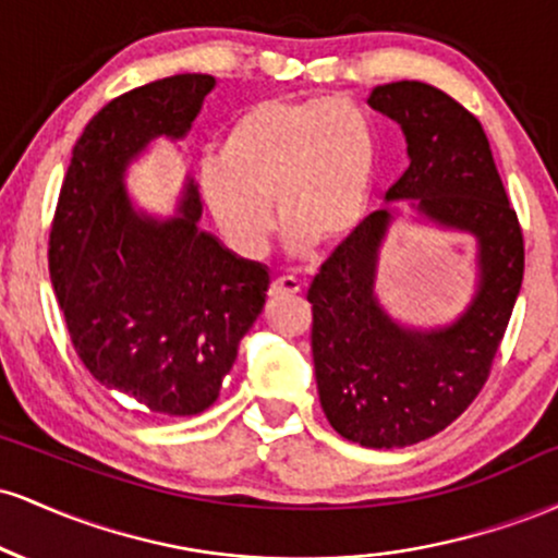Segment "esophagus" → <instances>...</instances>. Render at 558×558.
Returning <instances> with one entry per match:
<instances>
[{
	"instance_id": "34e87169",
	"label": "esophagus",
	"mask_w": 558,
	"mask_h": 558,
	"mask_svg": "<svg viewBox=\"0 0 558 558\" xmlns=\"http://www.w3.org/2000/svg\"><path fill=\"white\" fill-rule=\"evenodd\" d=\"M283 293H288V296H296V293H301V280L293 278V275H283V278L272 280L270 296H283Z\"/></svg>"
}]
</instances>
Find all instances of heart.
<instances>
[{
    "mask_svg": "<svg viewBox=\"0 0 558 558\" xmlns=\"http://www.w3.org/2000/svg\"><path fill=\"white\" fill-rule=\"evenodd\" d=\"M375 138L362 110L345 101L265 99L230 123L202 191L235 252L257 257L270 243L272 202L288 241L349 239L367 220L375 194Z\"/></svg>",
    "mask_w": 558,
    "mask_h": 558,
    "instance_id": "1",
    "label": "heart"
}]
</instances>
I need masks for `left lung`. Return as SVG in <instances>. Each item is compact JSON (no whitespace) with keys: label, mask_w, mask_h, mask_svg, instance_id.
<instances>
[{"label":"left lung","mask_w":558,"mask_h":558,"mask_svg":"<svg viewBox=\"0 0 558 558\" xmlns=\"http://www.w3.org/2000/svg\"><path fill=\"white\" fill-rule=\"evenodd\" d=\"M367 105L399 123L409 168L386 204L475 235L477 291L453 323L412 328L383 310L377 259L401 209L383 207L345 239L312 280V356L332 430L367 448L420 444L475 401L520 296L524 243L488 136L459 101L420 81L377 86Z\"/></svg>","instance_id":"8db88e82"}]
</instances>
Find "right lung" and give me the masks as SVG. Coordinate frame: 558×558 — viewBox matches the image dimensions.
I'll list each match as a JSON object with an SVG mask.
<instances>
[{
  "mask_svg": "<svg viewBox=\"0 0 558 558\" xmlns=\"http://www.w3.org/2000/svg\"><path fill=\"white\" fill-rule=\"evenodd\" d=\"M213 88V75L183 73L101 107L75 141L49 233V275L81 362L168 417L213 407L270 288L267 267L198 228L194 178L168 220L128 196V165L159 136L181 141Z\"/></svg>",
  "mask_w": 558,
  "mask_h": 558,
  "instance_id": "add662e5",
  "label": "right lung"
}]
</instances>
